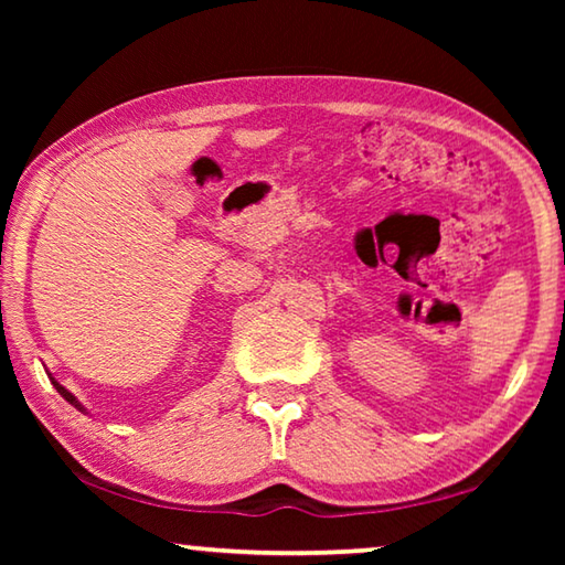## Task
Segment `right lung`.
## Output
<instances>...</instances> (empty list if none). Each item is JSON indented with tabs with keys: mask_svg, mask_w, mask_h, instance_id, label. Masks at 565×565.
<instances>
[{
	"mask_svg": "<svg viewBox=\"0 0 565 565\" xmlns=\"http://www.w3.org/2000/svg\"><path fill=\"white\" fill-rule=\"evenodd\" d=\"M50 379H52V376H50ZM52 384H54V388H56V391H60V394H62V396H64L66 401H70V404H72L74 408H79V411H84V414H87V408H84V406L79 404V401H76V396H72V394H70V391H66V388H64V386L60 384V381H54V379H52Z\"/></svg>",
	"mask_w": 565,
	"mask_h": 565,
	"instance_id": "1",
	"label": "right lung"
}]
</instances>
